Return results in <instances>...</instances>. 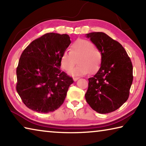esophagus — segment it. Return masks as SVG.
I'll return each mask as SVG.
<instances>
[{
    "label": "esophagus",
    "instance_id": "1",
    "mask_svg": "<svg viewBox=\"0 0 146 146\" xmlns=\"http://www.w3.org/2000/svg\"><path fill=\"white\" fill-rule=\"evenodd\" d=\"M79 78V77H73V80L74 81H76Z\"/></svg>",
    "mask_w": 146,
    "mask_h": 146
}]
</instances>
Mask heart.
I'll return each instance as SVG.
<instances>
[{"instance_id": "1", "label": "heart", "mask_w": 146, "mask_h": 146, "mask_svg": "<svg viewBox=\"0 0 146 146\" xmlns=\"http://www.w3.org/2000/svg\"><path fill=\"white\" fill-rule=\"evenodd\" d=\"M79 65L70 71L73 76L94 73L100 68L102 60L100 50L90 40L78 39L70 46V52L64 51L60 56V66L63 70L69 71L74 66L76 60Z\"/></svg>"}]
</instances>
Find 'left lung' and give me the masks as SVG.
<instances>
[{"label":"left lung","instance_id":"obj_1","mask_svg":"<svg viewBox=\"0 0 146 146\" xmlns=\"http://www.w3.org/2000/svg\"><path fill=\"white\" fill-rule=\"evenodd\" d=\"M87 37L102 52V60L98 72L88 79L86 102L101 114L113 112L129 98L133 79L131 60L123 46L106 33L93 32Z\"/></svg>","mask_w":146,"mask_h":146}]
</instances>
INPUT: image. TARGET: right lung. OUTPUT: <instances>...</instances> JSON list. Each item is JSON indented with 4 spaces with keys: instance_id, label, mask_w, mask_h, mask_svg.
<instances>
[{
    "instance_id": "obj_1",
    "label": "right lung",
    "mask_w": 146,
    "mask_h": 146,
    "mask_svg": "<svg viewBox=\"0 0 146 146\" xmlns=\"http://www.w3.org/2000/svg\"><path fill=\"white\" fill-rule=\"evenodd\" d=\"M71 44L67 34L48 33L23 51L17 68L16 90L23 103L38 113L60 107L73 79L60 70V56Z\"/></svg>"
}]
</instances>
